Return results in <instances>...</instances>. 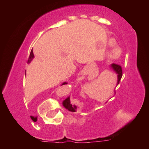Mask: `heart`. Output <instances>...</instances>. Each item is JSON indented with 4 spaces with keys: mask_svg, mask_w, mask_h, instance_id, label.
<instances>
[{
    "mask_svg": "<svg viewBox=\"0 0 149 149\" xmlns=\"http://www.w3.org/2000/svg\"><path fill=\"white\" fill-rule=\"evenodd\" d=\"M114 44H115V42L113 40H110L109 41V45L110 46L114 45ZM120 52L119 49L118 48H113L109 53V57L112 59H118L120 57Z\"/></svg>",
    "mask_w": 149,
    "mask_h": 149,
    "instance_id": "1",
    "label": "heart"
}]
</instances>
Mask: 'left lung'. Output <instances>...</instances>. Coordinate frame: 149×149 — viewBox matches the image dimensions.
Instances as JSON below:
<instances>
[{"instance_id": "1", "label": "left lung", "mask_w": 149, "mask_h": 149, "mask_svg": "<svg viewBox=\"0 0 149 149\" xmlns=\"http://www.w3.org/2000/svg\"><path fill=\"white\" fill-rule=\"evenodd\" d=\"M111 69L113 71L115 72L116 74H117V84L116 85H118L119 84V82L121 78H122L123 76V71H122V68H121L120 66L119 65L116 64H112L110 66ZM63 106L65 109H66L67 110H69V111H72V112H76V109H77V107L76 105H72L71 104V101H70V97H68L66 100H64L62 102Z\"/></svg>"}]
</instances>
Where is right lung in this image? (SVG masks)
<instances>
[{
    "label": "right lung",
    "mask_w": 149,
    "mask_h": 149,
    "mask_svg": "<svg viewBox=\"0 0 149 149\" xmlns=\"http://www.w3.org/2000/svg\"><path fill=\"white\" fill-rule=\"evenodd\" d=\"M34 58V55H33V49H31V53H30V55H29V59H28V63L29 64V63L33 60V59ZM26 75V73H25ZM65 84H67V83L66 82H64V83L61 84V85H65ZM31 117H32V118H35L33 117V116H31Z\"/></svg>",
    "instance_id": "add662e5"
}]
</instances>
